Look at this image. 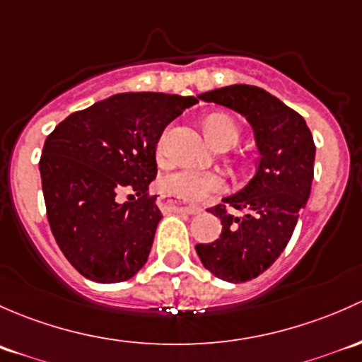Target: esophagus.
<instances>
[{
    "label": "esophagus",
    "mask_w": 362,
    "mask_h": 362,
    "mask_svg": "<svg viewBox=\"0 0 362 362\" xmlns=\"http://www.w3.org/2000/svg\"><path fill=\"white\" fill-rule=\"evenodd\" d=\"M158 207L165 209V211H174V212H186V214H199L202 209L195 207V206H180L174 200L167 199V197H160L158 199Z\"/></svg>",
    "instance_id": "1"
}]
</instances>
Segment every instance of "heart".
Returning <instances> with one entry per match:
<instances>
[{"label":"heart","instance_id":"b5f03b06","mask_svg":"<svg viewBox=\"0 0 362 362\" xmlns=\"http://www.w3.org/2000/svg\"><path fill=\"white\" fill-rule=\"evenodd\" d=\"M206 132L209 139L214 144L223 143V141H235L238 139V127L235 122L226 115H211L206 120ZM169 139L170 129H165L160 134L156 141V158L165 160L169 155ZM160 188L167 195L177 197V199L186 200V202L200 204L206 202L211 197L225 192L226 181L221 174L206 173V170L195 169H181L176 173H170L160 181Z\"/></svg>","mask_w":362,"mask_h":362}]
</instances>
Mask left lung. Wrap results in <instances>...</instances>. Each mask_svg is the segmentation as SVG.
Returning a JSON list of instances; mask_svg holds the SVG:
<instances>
[{
	"instance_id": "1",
	"label": "left lung",
	"mask_w": 362,
	"mask_h": 362,
	"mask_svg": "<svg viewBox=\"0 0 362 362\" xmlns=\"http://www.w3.org/2000/svg\"><path fill=\"white\" fill-rule=\"evenodd\" d=\"M199 99L237 111L255 130L259 151L255 176L235 195L207 209L221 219V235L195 245L200 262L216 277L247 282L281 256L307 206L314 180V137L301 115L255 85L216 88ZM226 206L245 214L233 216Z\"/></svg>"
}]
</instances>
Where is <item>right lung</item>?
I'll list each match as a JSON object with an SVG mask.
<instances>
[{
  "instance_id": "obj_1",
  "label": "right lung",
  "mask_w": 362,
  "mask_h": 362,
  "mask_svg": "<svg viewBox=\"0 0 362 362\" xmlns=\"http://www.w3.org/2000/svg\"><path fill=\"white\" fill-rule=\"evenodd\" d=\"M195 98L127 92L69 115L47 137L40 174L47 218L62 255L100 284L134 277L153 244L162 212L148 186L156 141ZM134 191L137 199L120 204Z\"/></svg>"
}]
</instances>
